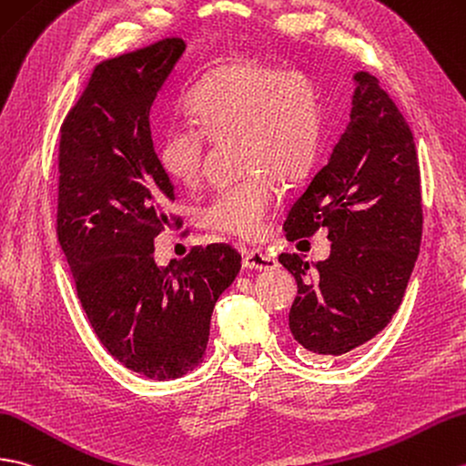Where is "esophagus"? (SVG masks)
Wrapping results in <instances>:
<instances>
[{
	"label": "esophagus",
	"mask_w": 466,
	"mask_h": 466,
	"mask_svg": "<svg viewBox=\"0 0 466 466\" xmlns=\"http://www.w3.org/2000/svg\"><path fill=\"white\" fill-rule=\"evenodd\" d=\"M242 266L248 269H276L278 259L264 250H250L244 254Z\"/></svg>",
	"instance_id": "esophagus-1"
}]
</instances>
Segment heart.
<instances>
[{"mask_svg":"<svg viewBox=\"0 0 466 466\" xmlns=\"http://www.w3.org/2000/svg\"><path fill=\"white\" fill-rule=\"evenodd\" d=\"M188 111L194 123L170 125L160 137V168L180 187H197L210 140L236 138L238 170L246 177L214 192L198 220L214 232L258 238L278 198L276 178L298 182L316 158L321 137L316 81L299 69L238 57L194 86Z\"/></svg>","mask_w":466,"mask_h":466,"instance_id":"b5f03b06","label":"heart"}]
</instances>
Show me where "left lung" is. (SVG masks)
Here are the masks:
<instances>
[{"instance_id": "1", "label": "left lung", "mask_w": 466, "mask_h": 466, "mask_svg": "<svg viewBox=\"0 0 466 466\" xmlns=\"http://www.w3.org/2000/svg\"><path fill=\"white\" fill-rule=\"evenodd\" d=\"M353 79L351 121L284 222L291 242L326 228L331 254L313 266L278 258L298 282L291 335L313 355H345L387 328L423 234L413 133L373 75Z\"/></svg>"}]
</instances>
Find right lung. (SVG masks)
<instances>
[{"label": "right lung", "instance_id": "obj_1", "mask_svg": "<svg viewBox=\"0 0 466 466\" xmlns=\"http://www.w3.org/2000/svg\"><path fill=\"white\" fill-rule=\"evenodd\" d=\"M184 49L168 37L96 65L59 140L57 238L86 319L116 361L158 381L202 361L216 299L242 266L228 244L155 264V238L180 218L148 115Z\"/></svg>", "mask_w": 466, "mask_h": 466}]
</instances>
